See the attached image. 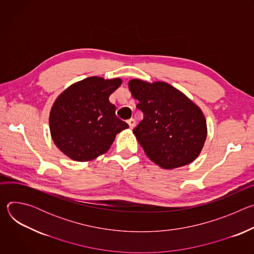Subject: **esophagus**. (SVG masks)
I'll list each match as a JSON object with an SVG mask.
<instances>
[{
    "instance_id": "obj_1",
    "label": "esophagus",
    "mask_w": 254,
    "mask_h": 254,
    "mask_svg": "<svg viewBox=\"0 0 254 254\" xmlns=\"http://www.w3.org/2000/svg\"><path fill=\"white\" fill-rule=\"evenodd\" d=\"M127 124H128V126H129L130 128H133L134 126H135V121H134L133 119H130V120L127 121Z\"/></svg>"
}]
</instances>
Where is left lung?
Instances as JSON below:
<instances>
[{"label": "left lung", "mask_w": 254, "mask_h": 254, "mask_svg": "<svg viewBox=\"0 0 254 254\" xmlns=\"http://www.w3.org/2000/svg\"><path fill=\"white\" fill-rule=\"evenodd\" d=\"M128 88L143 114L132 131L150 160L164 169L192 163L207 136L206 120L199 106L166 82L131 79Z\"/></svg>", "instance_id": "obj_1"}]
</instances>
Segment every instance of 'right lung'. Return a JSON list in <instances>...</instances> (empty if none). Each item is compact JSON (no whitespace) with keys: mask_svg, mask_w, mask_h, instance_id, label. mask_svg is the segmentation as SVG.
<instances>
[{"mask_svg":"<svg viewBox=\"0 0 254 254\" xmlns=\"http://www.w3.org/2000/svg\"><path fill=\"white\" fill-rule=\"evenodd\" d=\"M122 79L88 77L69 86L55 100L49 117L57 148L70 159L86 162L106 153L128 125L116 116L110 95Z\"/></svg>","mask_w":254,"mask_h":254,"instance_id":"obj_1","label":"right lung"}]
</instances>
